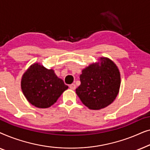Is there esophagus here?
I'll use <instances>...</instances> for the list:
<instances>
[{"instance_id":"1","label":"esophagus","mask_w":150,"mask_h":150,"mask_svg":"<svg viewBox=\"0 0 150 150\" xmlns=\"http://www.w3.org/2000/svg\"><path fill=\"white\" fill-rule=\"evenodd\" d=\"M69 88H70L71 89L74 90L76 89V85H75V84H71V85H69Z\"/></svg>"}]
</instances>
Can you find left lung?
Instances as JSON below:
<instances>
[{
    "instance_id": "1",
    "label": "left lung",
    "mask_w": 150,
    "mask_h": 150,
    "mask_svg": "<svg viewBox=\"0 0 150 150\" xmlns=\"http://www.w3.org/2000/svg\"><path fill=\"white\" fill-rule=\"evenodd\" d=\"M82 70L81 85L76 93L81 102L91 110H100L109 105L118 95L120 73L110 59L101 57Z\"/></svg>"
}]
</instances>
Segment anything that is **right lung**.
I'll return each instance as SVG.
<instances>
[{"label":"right lung","instance_id":"add662e5","mask_svg":"<svg viewBox=\"0 0 150 150\" xmlns=\"http://www.w3.org/2000/svg\"><path fill=\"white\" fill-rule=\"evenodd\" d=\"M21 88L29 103L35 107L46 108L54 104L68 86L57 76L52 69H46L35 63L24 73Z\"/></svg>","mask_w":150,"mask_h":150}]
</instances>
